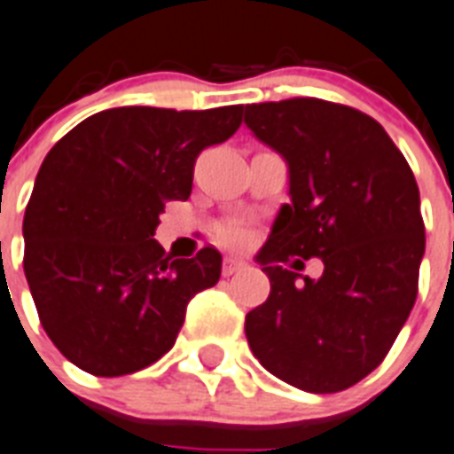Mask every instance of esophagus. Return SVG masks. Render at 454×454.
<instances>
[{"instance_id": "1", "label": "esophagus", "mask_w": 454, "mask_h": 454, "mask_svg": "<svg viewBox=\"0 0 454 454\" xmlns=\"http://www.w3.org/2000/svg\"><path fill=\"white\" fill-rule=\"evenodd\" d=\"M247 262L245 261H238V258H226L223 261V277H231V274L239 272V270H245Z\"/></svg>"}]
</instances>
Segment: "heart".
Returning <instances> with one entry per match:
<instances>
[{
	"instance_id": "b5f03b06",
	"label": "heart",
	"mask_w": 454,
	"mask_h": 454,
	"mask_svg": "<svg viewBox=\"0 0 454 454\" xmlns=\"http://www.w3.org/2000/svg\"><path fill=\"white\" fill-rule=\"evenodd\" d=\"M226 239L228 242H233V245H238V242H242V239H245V233H242V231H238V228H233V231H228L226 233Z\"/></svg>"
}]
</instances>
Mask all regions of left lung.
I'll use <instances>...</instances> for the list:
<instances>
[{"label": "left lung", "mask_w": 454, "mask_h": 454, "mask_svg": "<svg viewBox=\"0 0 454 454\" xmlns=\"http://www.w3.org/2000/svg\"><path fill=\"white\" fill-rule=\"evenodd\" d=\"M245 124L288 166V196L256 261L270 298L247 314L251 353L307 392L372 374L409 318L425 256L420 192L386 129L321 98L251 104ZM321 257L309 280L280 265Z\"/></svg>", "instance_id": "1"}]
</instances>
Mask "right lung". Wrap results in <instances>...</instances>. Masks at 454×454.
Instances as JSON below:
<instances>
[{"label":"right lung","mask_w":454,"mask_h":454,"mask_svg":"<svg viewBox=\"0 0 454 454\" xmlns=\"http://www.w3.org/2000/svg\"><path fill=\"white\" fill-rule=\"evenodd\" d=\"M242 124V106H124L87 117L48 152L25 209V277L41 325L94 376L150 367L186 304L221 277L212 247L170 261L154 239L168 200L192 196L200 150Z\"/></svg>","instance_id":"obj_1"}]
</instances>
